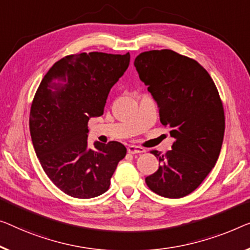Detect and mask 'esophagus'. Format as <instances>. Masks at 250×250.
I'll return each mask as SVG.
<instances>
[{
  "label": "esophagus",
  "instance_id": "1",
  "mask_svg": "<svg viewBox=\"0 0 250 250\" xmlns=\"http://www.w3.org/2000/svg\"><path fill=\"white\" fill-rule=\"evenodd\" d=\"M128 152L131 155L135 154H141V152H145V149L138 146H129L128 147Z\"/></svg>",
  "mask_w": 250,
  "mask_h": 250
}]
</instances>
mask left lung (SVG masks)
I'll list each match as a JSON object with an SVG mask.
<instances>
[{"label":"left lung","mask_w":250,"mask_h":250,"mask_svg":"<svg viewBox=\"0 0 250 250\" xmlns=\"http://www.w3.org/2000/svg\"><path fill=\"white\" fill-rule=\"evenodd\" d=\"M135 67L175 139L166 155L150 151L161 166L146 184L156 194L180 199L199 188L220 155L225 112L219 92L199 62L173 50L141 53Z\"/></svg>","instance_id":"1"}]
</instances>
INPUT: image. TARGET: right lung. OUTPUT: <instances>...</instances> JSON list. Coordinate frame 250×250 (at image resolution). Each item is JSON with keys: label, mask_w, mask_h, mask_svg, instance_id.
I'll list each match as a JSON object with an SVG mask.
<instances>
[{"label": "right lung", "mask_w": 250, "mask_h": 250, "mask_svg": "<svg viewBox=\"0 0 250 250\" xmlns=\"http://www.w3.org/2000/svg\"><path fill=\"white\" fill-rule=\"evenodd\" d=\"M130 54L82 53L55 62L30 110V135L44 173L77 199L106 192L126 149L118 141L88 148V120L103 114L110 89L126 70Z\"/></svg>", "instance_id": "obj_1"}]
</instances>
